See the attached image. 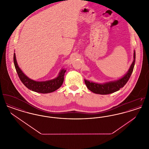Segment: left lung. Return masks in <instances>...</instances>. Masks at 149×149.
Wrapping results in <instances>:
<instances>
[{
    "instance_id": "1",
    "label": "left lung",
    "mask_w": 149,
    "mask_h": 149,
    "mask_svg": "<svg viewBox=\"0 0 149 149\" xmlns=\"http://www.w3.org/2000/svg\"><path fill=\"white\" fill-rule=\"evenodd\" d=\"M136 58V53L134 50V61L131 65L126 74L122 78L114 81H110L104 83H97L84 79L85 85L91 92L98 94H109L119 91L127 83L130 78L134 68Z\"/></svg>"
}]
</instances>
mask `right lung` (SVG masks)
<instances>
[{"label": "right lung", "mask_w": 149, "mask_h": 149, "mask_svg": "<svg viewBox=\"0 0 149 149\" xmlns=\"http://www.w3.org/2000/svg\"><path fill=\"white\" fill-rule=\"evenodd\" d=\"M13 60L15 68L19 78L22 83L31 91L44 94L53 92L58 89L64 82V74L66 71L64 69L60 70L58 76L55 79L43 81H37L27 77L22 71L17 64L15 53H14Z\"/></svg>", "instance_id": "add662e5"}]
</instances>
